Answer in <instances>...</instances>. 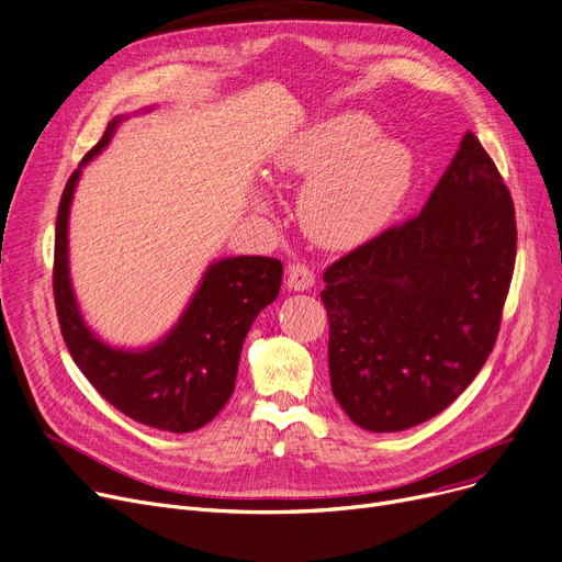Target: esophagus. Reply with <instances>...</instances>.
I'll use <instances>...</instances> for the list:
<instances>
[{
  "mask_svg": "<svg viewBox=\"0 0 562 562\" xmlns=\"http://www.w3.org/2000/svg\"><path fill=\"white\" fill-rule=\"evenodd\" d=\"M288 288L290 290H308L315 283V274L306 262H292L288 265Z\"/></svg>",
  "mask_w": 562,
  "mask_h": 562,
  "instance_id": "1",
  "label": "esophagus"
}]
</instances>
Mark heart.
Here are the masks:
<instances>
[{"label":"heart","mask_w":562,"mask_h":562,"mask_svg":"<svg viewBox=\"0 0 562 562\" xmlns=\"http://www.w3.org/2000/svg\"><path fill=\"white\" fill-rule=\"evenodd\" d=\"M281 176L304 178L300 217L319 245L347 249L368 243L403 207L414 182L407 144L380 137L366 114L342 112L313 123L277 155Z\"/></svg>","instance_id":"obj_1"}]
</instances>
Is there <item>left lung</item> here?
Masks as SVG:
<instances>
[{"label":"left lung","instance_id":"left-lung-1","mask_svg":"<svg viewBox=\"0 0 562 562\" xmlns=\"http://www.w3.org/2000/svg\"><path fill=\"white\" fill-rule=\"evenodd\" d=\"M515 256L513 196L467 132L416 217L327 267L319 297L345 414L400 432L443 412L494 350Z\"/></svg>","mask_w":562,"mask_h":562}]
</instances>
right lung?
<instances>
[{
  "label": "right lung",
  "mask_w": 562,
  "mask_h": 562,
  "mask_svg": "<svg viewBox=\"0 0 562 562\" xmlns=\"http://www.w3.org/2000/svg\"><path fill=\"white\" fill-rule=\"evenodd\" d=\"M66 182L55 235V304L68 352L93 389L132 420L167 432H194L215 418L235 389L239 352L256 315L279 295L283 265L277 258L237 256L212 262L178 325L144 350L102 342L79 313L68 270V215L82 167L112 142L119 123Z\"/></svg>",
  "instance_id": "obj_1"
}]
</instances>
